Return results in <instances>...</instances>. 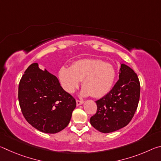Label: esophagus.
Masks as SVG:
<instances>
[{"mask_svg": "<svg viewBox=\"0 0 161 161\" xmlns=\"http://www.w3.org/2000/svg\"><path fill=\"white\" fill-rule=\"evenodd\" d=\"M76 102H77V106H80L81 104H82L84 103V101H81V100H77L76 101Z\"/></svg>", "mask_w": 161, "mask_h": 161, "instance_id": "esophagus-1", "label": "esophagus"}]
</instances>
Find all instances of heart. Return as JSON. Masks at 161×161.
<instances>
[{
  "instance_id": "1",
  "label": "heart",
  "mask_w": 161,
  "mask_h": 161,
  "mask_svg": "<svg viewBox=\"0 0 161 161\" xmlns=\"http://www.w3.org/2000/svg\"><path fill=\"white\" fill-rule=\"evenodd\" d=\"M115 75L112 65L94 59H80L71 67H62L59 70L61 84L68 93H73L83 81L81 96L95 98L102 97L111 90Z\"/></svg>"
}]
</instances>
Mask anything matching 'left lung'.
I'll use <instances>...</instances> for the list:
<instances>
[{"instance_id": "obj_1", "label": "left lung", "mask_w": 161, "mask_h": 161, "mask_svg": "<svg viewBox=\"0 0 161 161\" xmlns=\"http://www.w3.org/2000/svg\"><path fill=\"white\" fill-rule=\"evenodd\" d=\"M119 78L112 89L96 101L97 113L90 119L92 126L102 133L126 126L137 109L141 90L137 75L129 66L121 64Z\"/></svg>"}]
</instances>
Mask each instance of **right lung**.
I'll return each mask as SVG.
<instances>
[{
	"instance_id": "add662e5",
	"label": "right lung",
	"mask_w": 161,
	"mask_h": 161,
	"mask_svg": "<svg viewBox=\"0 0 161 161\" xmlns=\"http://www.w3.org/2000/svg\"><path fill=\"white\" fill-rule=\"evenodd\" d=\"M18 100L26 121L40 131L56 133L69 124L76 101L58 79L37 63L25 70L19 83Z\"/></svg>"
}]
</instances>
